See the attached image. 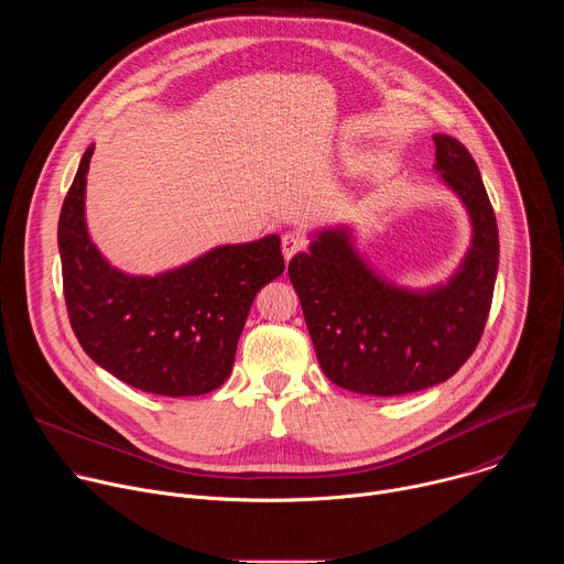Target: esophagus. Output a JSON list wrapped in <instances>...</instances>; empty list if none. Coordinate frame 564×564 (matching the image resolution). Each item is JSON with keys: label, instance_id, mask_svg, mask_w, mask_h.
<instances>
[{"label": "esophagus", "instance_id": "1", "mask_svg": "<svg viewBox=\"0 0 564 564\" xmlns=\"http://www.w3.org/2000/svg\"><path fill=\"white\" fill-rule=\"evenodd\" d=\"M305 248V240L299 236V234H283L281 238V250H283V257L285 261H290L296 252H301Z\"/></svg>", "mask_w": 564, "mask_h": 564}]
</instances>
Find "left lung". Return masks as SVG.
Wrapping results in <instances>:
<instances>
[{"label":"left lung","instance_id":"8db88e82","mask_svg":"<svg viewBox=\"0 0 564 564\" xmlns=\"http://www.w3.org/2000/svg\"><path fill=\"white\" fill-rule=\"evenodd\" d=\"M435 172L470 218V248L446 283L394 285L357 250L348 225L312 234L288 274L299 294L316 359L352 392L394 397L453 377L473 355L491 310L498 223L468 149L435 133Z\"/></svg>","mask_w":564,"mask_h":564}]
</instances>
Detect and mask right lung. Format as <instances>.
Returning a JSON list of instances; mask_svg holds the SVG:
<instances>
[{
  "label": "right lung",
  "instance_id": "right-lung-1",
  "mask_svg": "<svg viewBox=\"0 0 564 564\" xmlns=\"http://www.w3.org/2000/svg\"><path fill=\"white\" fill-rule=\"evenodd\" d=\"M94 144L79 160L64 198L57 246L64 299L85 352L120 381L165 397H194L223 386L254 296L283 274L281 238L218 246L153 276L113 268L85 218Z\"/></svg>",
  "mask_w": 564,
  "mask_h": 564
}]
</instances>
